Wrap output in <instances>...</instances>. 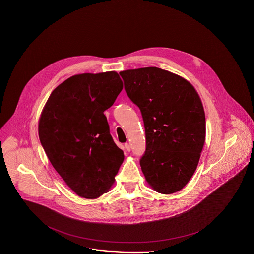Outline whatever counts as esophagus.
Returning <instances> with one entry per match:
<instances>
[{"label": "esophagus", "instance_id": "obj_1", "mask_svg": "<svg viewBox=\"0 0 254 254\" xmlns=\"http://www.w3.org/2000/svg\"><path fill=\"white\" fill-rule=\"evenodd\" d=\"M124 146H125V149H126L128 152H130V151H131V145H130L129 143H125V144H124Z\"/></svg>", "mask_w": 254, "mask_h": 254}]
</instances>
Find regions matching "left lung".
<instances>
[{"instance_id":"obj_1","label":"left lung","mask_w":254,"mask_h":254,"mask_svg":"<svg viewBox=\"0 0 254 254\" xmlns=\"http://www.w3.org/2000/svg\"><path fill=\"white\" fill-rule=\"evenodd\" d=\"M120 74L143 119L146 149L139 163L147 183L161 194L180 191L195 172L205 140L199 94L185 78L159 67Z\"/></svg>"}]
</instances>
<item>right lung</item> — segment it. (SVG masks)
Segmentation results:
<instances>
[{
	"mask_svg": "<svg viewBox=\"0 0 254 254\" xmlns=\"http://www.w3.org/2000/svg\"><path fill=\"white\" fill-rule=\"evenodd\" d=\"M122 88L116 71L73 75L54 89L41 114V144L57 173L82 198L106 193L124 160L104 115Z\"/></svg>",
	"mask_w": 254,
	"mask_h": 254,
	"instance_id": "add662e5",
	"label": "right lung"
}]
</instances>
